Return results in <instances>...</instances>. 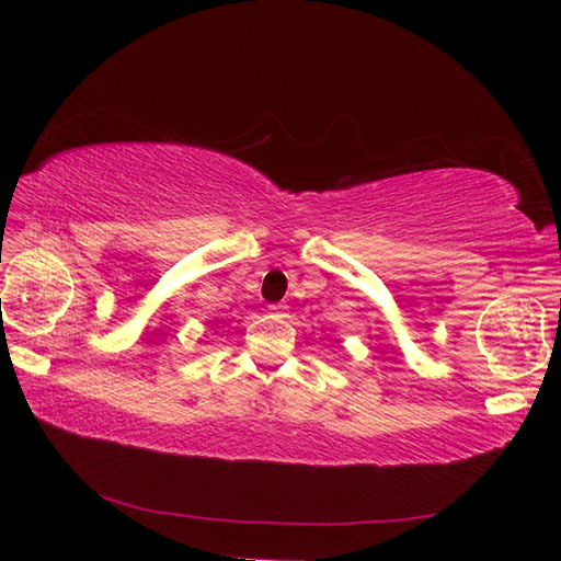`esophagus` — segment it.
Instances as JSON below:
<instances>
[{
    "mask_svg": "<svg viewBox=\"0 0 561 561\" xmlns=\"http://www.w3.org/2000/svg\"><path fill=\"white\" fill-rule=\"evenodd\" d=\"M287 311H289L287 304H272L270 306V313L277 316V318H284V316H287Z\"/></svg>",
    "mask_w": 561,
    "mask_h": 561,
    "instance_id": "34e87169",
    "label": "esophagus"
}]
</instances>
